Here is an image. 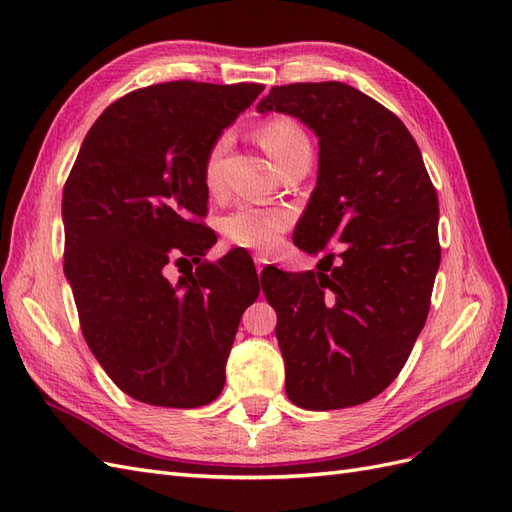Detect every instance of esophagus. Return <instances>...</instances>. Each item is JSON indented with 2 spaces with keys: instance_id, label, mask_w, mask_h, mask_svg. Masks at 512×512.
Returning a JSON list of instances; mask_svg holds the SVG:
<instances>
[{
  "instance_id": "obj_1",
  "label": "esophagus",
  "mask_w": 512,
  "mask_h": 512,
  "mask_svg": "<svg viewBox=\"0 0 512 512\" xmlns=\"http://www.w3.org/2000/svg\"><path fill=\"white\" fill-rule=\"evenodd\" d=\"M254 262H256V271H258V275H260L262 271H265V267L269 265V260H267L265 256H260V254H258V256H254Z\"/></svg>"
}]
</instances>
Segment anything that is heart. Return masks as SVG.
<instances>
[{"label":"heart","mask_w":512,"mask_h":512,"mask_svg":"<svg viewBox=\"0 0 512 512\" xmlns=\"http://www.w3.org/2000/svg\"><path fill=\"white\" fill-rule=\"evenodd\" d=\"M260 145L265 147L269 156L282 166L294 153L309 147V138L305 130L292 117L277 115L267 119L256 132ZM228 147V134L215 138L207 149L203 160V183L209 192H218L222 185V158ZM292 224V213L284 209H262L256 205H241L230 211L224 222L222 232L226 239L241 247L252 250H271L280 243L284 232Z\"/></svg>","instance_id":"heart-1"}]
</instances>
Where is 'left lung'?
I'll use <instances>...</instances> for the list:
<instances>
[{"label": "left lung", "instance_id": "1", "mask_svg": "<svg viewBox=\"0 0 512 512\" xmlns=\"http://www.w3.org/2000/svg\"><path fill=\"white\" fill-rule=\"evenodd\" d=\"M269 111L318 136V181L292 241L309 254L329 250L318 271H275L262 284L286 395L307 410L359 406L399 376L425 327L442 256L438 194L404 121L359 89L273 87L258 104Z\"/></svg>", "mask_w": 512, "mask_h": 512}]
</instances>
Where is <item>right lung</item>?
<instances>
[{"mask_svg":"<svg viewBox=\"0 0 512 512\" xmlns=\"http://www.w3.org/2000/svg\"><path fill=\"white\" fill-rule=\"evenodd\" d=\"M262 89L170 81L130 91L91 126L64 185V271L83 337L108 378L143 404L198 408L224 389L260 286L245 254L203 262L215 243L200 222L203 160ZM168 264L189 265L177 285L163 275Z\"/></svg>","mask_w":512,"mask_h":512,"instance_id":"obj_1","label":"right lung"}]
</instances>
